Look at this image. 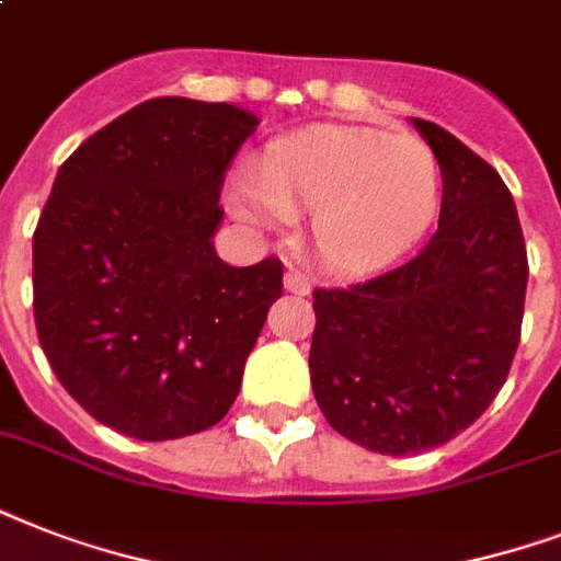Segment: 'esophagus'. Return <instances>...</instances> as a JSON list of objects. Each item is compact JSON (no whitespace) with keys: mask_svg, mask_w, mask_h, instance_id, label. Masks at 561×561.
<instances>
[{"mask_svg":"<svg viewBox=\"0 0 561 561\" xmlns=\"http://www.w3.org/2000/svg\"><path fill=\"white\" fill-rule=\"evenodd\" d=\"M285 288H288L290 294L306 297V294H311V279H308L302 271H297V267H288V271H285Z\"/></svg>","mask_w":561,"mask_h":561,"instance_id":"1","label":"esophagus"}]
</instances>
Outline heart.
Returning <instances> with one entry per match:
<instances>
[{
    "label": "heart",
    "mask_w": 561,
    "mask_h": 561,
    "mask_svg": "<svg viewBox=\"0 0 561 561\" xmlns=\"http://www.w3.org/2000/svg\"><path fill=\"white\" fill-rule=\"evenodd\" d=\"M443 201L434 148L413 134L320 125L282 136L262 171L238 174L229 206L255 227L311 211V241L332 271H378L416 244Z\"/></svg>",
    "instance_id": "obj_1"
}]
</instances>
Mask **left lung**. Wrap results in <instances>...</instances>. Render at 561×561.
I'll list each match as a JSON object with an SVG mask.
<instances>
[{
  "mask_svg": "<svg viewBox=\"0 0 561 561\" xmlns=\"http://www.w3.org/2000/svg\"><path fill=\"white\" fill-rule=\"evenodd\" d=\"M443 169L439 227L410 262L314 290L311 387L329 425L408 457L462 434L504 387L522 341L527 247L486 160L413 118Z\"/></svg>",
  "mask_w": 561,
  "mask_h": 561,
  "instance_id": "1",
  "label": "left lung"
}]
</instances>
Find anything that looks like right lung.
<instances>
[{"instance_id": "obj_1", "label": "right lung", "mask_w": 561, "mask_h": 561, "mask_svg": "<svg viewBox=\"0 0 561 561\" xmlns=\"http://www.w3.org/2000/svg\"><path fill=\"white\" fill-rule=\"evenodd\" d=\"M255 116L151 99L60 165L34 229V323L66 392L160 443L218 425L282 297V262L224 264L220 188Z\"/></svg>"}]
</instances>
